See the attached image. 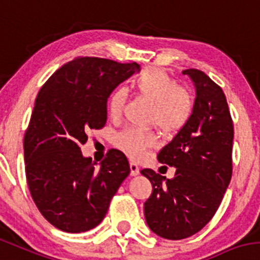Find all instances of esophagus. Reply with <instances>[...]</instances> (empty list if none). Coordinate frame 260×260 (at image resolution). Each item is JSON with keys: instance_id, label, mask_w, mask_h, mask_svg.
<instances>
[{"instance_id": "obj_1", "label": "esophagus", "mask_w": 260, "mask_h": 260, "mask_svg": "<svg viewBox=\"0 0 260 260\" xmlns=\"http://www.w3.org/2000/svg\"><path fill=\"white\" fill-rule=\"evenodd\" d=\"M139 166L137 165L135 162H130V174H132V177H135V175H138L139 174Z\"/></svg>"}]
</instances>
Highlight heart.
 Here are the masks:
<instances>
[{"label":"heart","instance_id":"1","mask_svg":"<svg viewBox=\"0 0 260 260\" xmlns=\"http://www.w3.org/2000/svg\"><path fill=\"white\" fill-rule=\"evenodd\" d=\"M132 85L138 94L153 103L151 121L162 132L173 133L182 128L193 111L192 96L184 87L178 86L168 73L158 68H144L134 76ZM126 94L121 87L113 90L108 99V112L113 118L120 117L125 106ZM116 146L133 158L146 148L156 144L153 134L137 128H126L116 135Z\"/></svg>","mask_w":260,"mask_h":260}]
</instances>
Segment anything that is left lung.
<instances>
[{"instance_id":"1","label":"left lung","mask_w":260,"mask_h":260,"mask_svg":"<svg viewBox=\"0 0 260 260\" xmlns=\"http://www.w3.org/2000/svg\"><path fill=\"white\" fill-rule=\"evenodd\" d=\"M196 87L193 111L157 154L177 169L173 179L143 169L152 194L144 202L148 227L159 237L182 240L208 224L232 178L233 122L223 90L199 70H185Z\"/></svg>"}]
</instances>
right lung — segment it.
Listing matches in <instances>:
<instances>
[{"instance_id":"add662e5","label":"right lung","mask_w":260,"mask_h":260,"mask_svg":"<svg viewBox=\"0 0 260 260\" xmlns=\"http://www.w3.org/2000/svg\"><path fill=\"white\" fill-rule=\"evenodd\" d=\"M135 72L137 63L76 58L52 73L36 98L24 135L25 175L36 206L58 230L96 227L130 174L118 149H109L96 169L80 147L90 128L106 125L109 95Z\"/></svg>"}]
</instances>
